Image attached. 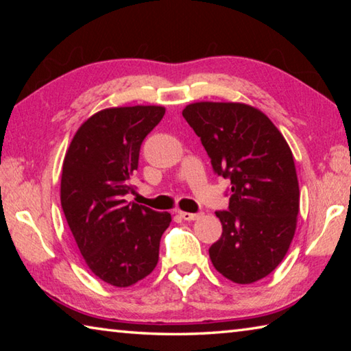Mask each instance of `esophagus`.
<instances>
[{
    "mask_svg": "<svg viewBox=\"0 0 351 351\" xmlns=\"http://www.w3.org/2000/svg\"><path fill=\"white\" fill-rule=\"evenodd\" d=\"M180 217L186 221H193V219L199 218V213H190V212H180Z\"/></svg>",
    "mask_w": 351,
    "mask_h": 351,
    "instance_id": "obj_1",
    "label": "esophagus"
}]
</instances>
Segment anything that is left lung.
I'll use <instances>...</instances> for the list:
<instances>
[{"label":"left lung","instance_id":"left-lung-1","mask_svg":"<svg viewBox=\"0 0 351 351\" xmlns=\"http://www.w3.org/2000/svg\"><path fill=\"white\" fill-rule=\"evenodd\" d=\"M210 158L230 180L228 210L209 247L215 269L235 283L257 282L274 271L293 241L299 181L287 141L263 112L232 102H198L182 111Z\"/></svg>","mask_w":351,"mask_h":351}]
</instances>
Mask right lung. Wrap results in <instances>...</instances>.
<instances>
[{"mask_svg":"<svg viewBox=\"0 0 351 351\" xmlns=\"http://www.w3.org/2000/svg\"><path fill=\"white\" fill-rule=\"evenodd\" d=\"M164 114L153 105L99 111L77 130L63 161L60 199L71 232L93 274L117 288L154 269L171 221L169 212L125 201L142 142Z\"/></svg>","mask_w":351,"mask_h":351,"instance_id":"1","label":"right lung"}]
</instances>
